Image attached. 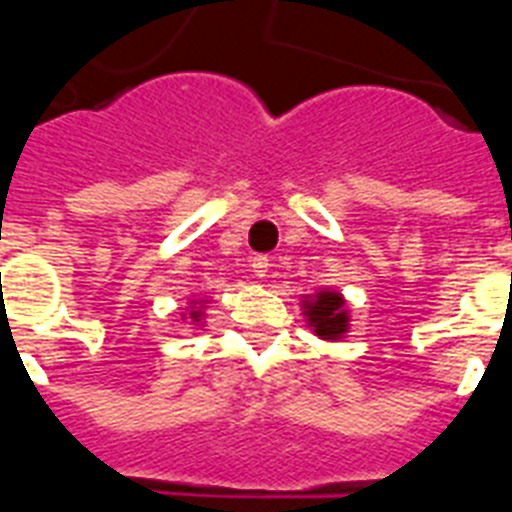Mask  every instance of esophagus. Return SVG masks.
Segmentation results:
<instances>
[{"mask_svg":"<svg viewBox=\"0 0 512 512\" xmlns=\"http://www.w3.org/2000/svg\"><path fill=\"white\" fill-rule=\"evenodd\" d=\"M268 268H270L268 257H265V255L252 257V273H255L257 278H265V275H268Z\"/></svg>","mask_w":512,"mask_h":512,"instance_id":"1","label":"esophagus"}]
</instances>
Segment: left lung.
I'll return each instance as SVG.
<instances>
[{"label":"left lung","instance_id":"1","mask_svg":"<svg viewBox=\"0 0 512 512\" xmlns=\"http://www.w3.org/2000/svg\"><path fill=\"white\" fill-rule=\"evenodd\" d=\"M304 306L309 324L322 340H337L348 330V311H345V301L340 293L322 291L317 293V299Z\"/></svg>","mask_w":512,"mask_h":512}]
</instances>
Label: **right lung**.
<instances>
[{
  "label": "right lung",
  "mask_w": 512,
  "mask_h": 512,
  "mask_svg": "<svg viewBox=\"0 0 512 512\" xmlns=\"http://www.w3.org/2000/svg\"><path fill=\"white\" fill-rule=\"evenodd\" d=\"M190 317H193L195 322H198V311H193V314H190Z\"/></svg>",
  "instance_id": "obj_1"
}]
</instances>
